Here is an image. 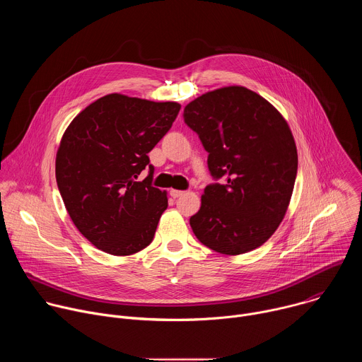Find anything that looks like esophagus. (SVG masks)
I'll return each mask as SVG.
<instances>
[{
	"label": "esophagus",
	"instance_id": "obj_1",
	"mask_svg": "<svg viewBox=\"0 0 362 362\" xmlns=\"http://www.w3.org/2000/svg\"><path fill=\"white\" fill-rule=\"evenodd\" d=\"M183 190H176V189H172L170 190V196L173 197V199H176V197H180V196H183Z\"/></svg>",
	"mask_w": 362,
	"mask_h": 362
}]
</instances>
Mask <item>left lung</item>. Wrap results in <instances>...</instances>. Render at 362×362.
Listing matches in <instances>:
<instances>
[{
  "label": "left lung",
  "instance_id": "1",
  "mask_svg": "<svg viewBox=\"0 0 362 362\" xmlns=\"http://www.w3.org/2000/svg\"><path fill=\"white\" fill-rule=\"evenodd\" d=\"M183 117L209 153L211 175L226 180L206 186L190 218L193 233L223 255L259 247L285 218L296 179L298 151L286 120L242 86L199 95Z\"/></svg>",
  "mask_w": 362,
  "mask_h": 362
}]
</instances>
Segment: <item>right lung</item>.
Here are the masks:
<instances>
[{"instance_id":"1","label":"right lung","mask_w":362,"mask_h":362,"mask_svg":"<svg viewBox=\"0 0 362 362\" xmlns=\"http://www.w3.org/2000/svg\"><path fill=\"white\" fill-rule=\"evenodd\" d=\"M176 101L112 93L93 101L66 129L56 156V179L78 232L97 249L133 255L153 240L168 193L153 187L147 153L169 132ZM149 166L141 182L138 175Z\"/></svg>"}]
</instances>
